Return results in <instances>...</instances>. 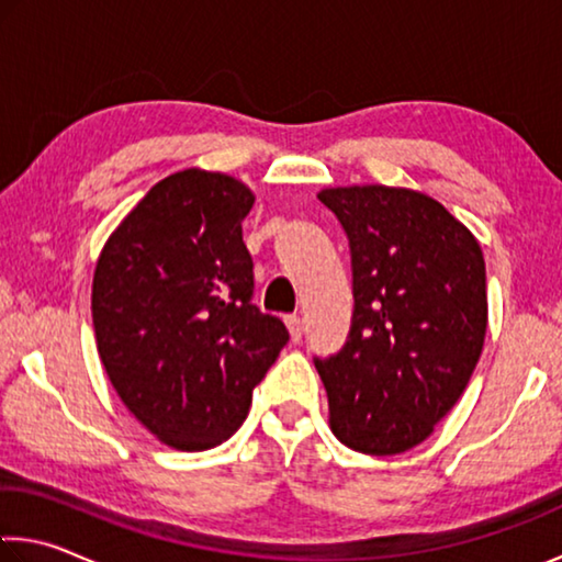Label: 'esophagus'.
Listing matches in <instances>:
<instances>
[{"label": "esophagus", "mask_w": 562, "mask_h": 562, "mask_svg": "<svg viewBox=\"0 0 562 562\" xmlns=\"http://www.w3.org/2000/svg\"><path fill=\"white\" fill-rule=\"evenodd\" d=\"M284 325H288L292 340L300 342L302 335H305V325H302V317L300 315H288V317H284Z\"/></svg>", "instance_id": "obj_1"}]
</instances>
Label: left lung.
I'll list each match as a JSON object with an SVG mask.
<instances>
[{
    "mask_svg": "<svg viewBox=\"0 0 562 562\" xmlns=\"http://www.w3.org/2000/svg\"><path fill=\"white\" fill-rule=\"evenodd\" d=\"M317 198L347 235L355 297L342 350L315 358L329 427L364 456H397L450 413L483 352V249L420 192L368 184Z\"/></svg>",
    "mask_w": 562,
    "mask_h": 562,
    "instance_id": "8db88e82",
    "label": "left lung"
}]
</instances>
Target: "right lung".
<instances>
[{
	"mask_svg": "<svg viewBox=\"0 0 562 562\" xmlns=\"http://www.w3.org/2000/svg\"><path fill=\"white\" fill-rule=\"evenodd\" d=\"M252 204L235 177L169 175L97 260L92 323L106 378L169 448L225 442L290 340L280 317L252 305V257L243 243Z\"/></svg>",
	"mask_w": 562,
	"mask_h": 562,
	"instance_id": "obj_1",
	"label": "right lung"
}]
</instances>
